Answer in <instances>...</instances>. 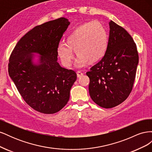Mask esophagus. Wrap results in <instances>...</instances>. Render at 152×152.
<instances>
[{
	"mask_svg": "<svg viewBox=\"0 0 152 152\" xmlns=\"http://www.w3.org/2000/svg\"><path fill=\"white\" fill-rule=\"evenodd\" d=\"M77 77H81V76L83 75H84V73L82 72V71L79 70V71H77Z\"/></svg>",
	"mask_w": 152,
	"mask_h": 152,
	"instance_id": "1",
	"label": "esophagus"
}]
</instances>
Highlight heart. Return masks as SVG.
<instances>
[{"label": "heart", "instance_id": "b5f03b06", "mask_svg": "<svg viewBox=\"0 0 152 152\" xmlns=\"http://www.w3.org/2000/svg\"><path fill=\"white\" fill-rule=\"evenodd\" d=\"M108 32L98 21H90L72 30L57 46V53L63 65L70 66L73 59V50L77 56L76 65L81 66L87 62L94 63L102 59L107 52Z\"/></svg>", "mask_w": 152, "mask_h": 152}]
</instances>
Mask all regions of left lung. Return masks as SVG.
<instances>
[{"mask_svg": "<svg viewBox=\"0 0 152 152\" xmlns=\"http://www.w3.org/2000/svg\"><path fill=\"white\" fill-rule=\"evenodd\" d=\"M109 25L107 52L86 73L91 99L104 108L116 107L127 98L139 61L136 45L129 34L112 20Z\"/></svg>", "mask_w": 152, "mask_h": 152, "instance_id": "1", "label": "left lung"}]
</instances>
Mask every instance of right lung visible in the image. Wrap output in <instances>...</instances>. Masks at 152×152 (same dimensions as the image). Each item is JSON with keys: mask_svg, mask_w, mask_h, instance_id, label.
<instances>
[{"mask_svg": "<svg viewBox=\"0 0 152 152\" xmlns=\"http://www.w3.org/2000/svg\"><path fill=\"white\" fill-rule=\"evenodd\" d=\"M70 21L65 18L38 25L18 41L10 58L9 75L25 102L36 111L55 113L67 104L77 73L58 63L57 46ZM33 53H39L34 63Z\"/></svg>", "mask_w": 152, "mask_h": 152, "instance_id": "1", "label": "right lung"}]
</instances>
